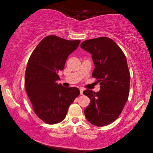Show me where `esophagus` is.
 Segmentation results:
<instances>
[{
  "label": "esophagus",
  "mask_w": 153,
  "mask_h": 153,
  "mask_svg": "<svg viewBox=\"0 0 153 153\" xmlns=\"http://www.w3.org/2000/svg\"><path fill=\"white\" fill-rule=\"evenodd\" d=\"M83 88H80V94H82V93H83Z\"/></svg>",
  "instance_id": "34e87169"
}]
</instances>
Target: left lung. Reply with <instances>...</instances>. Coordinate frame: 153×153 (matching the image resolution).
Segmentation results:
<instances>
[{
	"label": "left lung",
	"instance_id": "left-lung-1",
	"mask_svg": "<svg viewBox=\"0 0 153 153\" xmlns=\"http://www.w3.org/2000/svg\"><path fill=\"white\" fill-rule=\"evenodd\" d=\"M80 47L92 55V76L100 82L101 88L97 93L83 91L91 100L84 114L91 124L103 127L118 118L128 100L130 74L127 59L120 47L105 36L85 40Z\"/></svg>",
	"mask_w": 153,
	"mask_h": 153
}]
</instances>
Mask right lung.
Listing matches in <instances>:
<instances>
[{"instance_id": "1", "label": "right lung", "mask_w": 153, "mask_h": 153, "mask_svg": "<svg viewBox=\"0 0 153 153\" xmlns=\"http://www.w3.org/2000/svg\"><path fill=\"white\" fill-rule=\"evenodd\" d=\"M80 40H66L50 35L39 43L31 53L25 73V88L36 116L49 124L65 118L70 105L80 94L78 88L57 83V73L66 59L78 48Z\"/></svg>"}]
</instances>
